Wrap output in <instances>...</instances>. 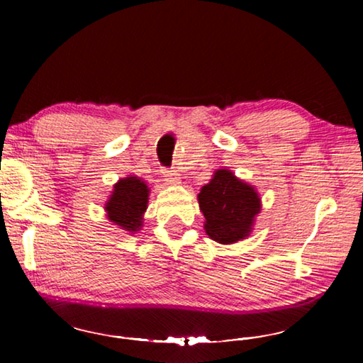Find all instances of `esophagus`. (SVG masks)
I'll list each match as a JSON object with an SVG mask.
<instances>
[{
  "label": "esophagus",
  "mask_w": 363,
  "mask_h": 363,
  "mask_svg": "<svg viewBox=\"0 0 363 363\" xmlns=\"http://www.w3.org/2000/svg\"><path fill=\"white\" fill-rule=\"evenodd\" d=\"M163 179L167 184H179V174L176 173V171H164L163 174Z\"/></svg>",
  "instance_id": "34e87169"
}]
</instances>
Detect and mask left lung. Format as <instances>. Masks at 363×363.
Here are the masks:
<instances>
[{
  "label": "left lung",
  "mask_w": 363,
  "mask_h": 363,
  "mask_svg": "<svg viewBox=\"0 0 363 363\" xmlns=\"http://www.w3.org/2000/svg\"><path fill=\"white\" fill-rule=\"evenodd\" d=\"M205 216V232L211 240L230 245L250 237L261 213V196L255 186L230 169H216L210 182L196 195Z\"/></svg>",
  "instance_id": "8db88e82"
}]
</instances>
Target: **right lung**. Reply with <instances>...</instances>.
Masks as SVG:
<instances>
[{
    "label": "right lung",
    "instance_id": "right-lung-1",
    "mask_svg": "<svg viewBox=\"0 0 363 363\" xmlns=\"http://www.w3.org/2000/svg\"><path fill=\"white\" fill-rule=\"evenodd\" d=\"M150 187L143 177L128 176L113 184L106 206V216L118 229L134 233L143 229L144 213L149 203Z\"/></svg>",
    "mask_w": 363,
    "mask_h": 363
}]
</instances>
